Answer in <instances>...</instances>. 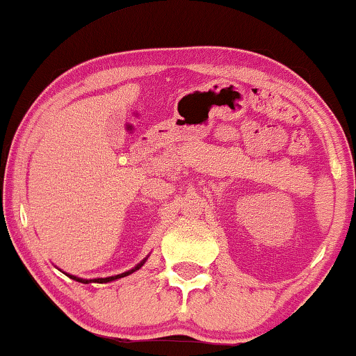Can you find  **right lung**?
<instances>
[{
	"label": "right lung",
	"mask_w": 356,
	"mask_h": 356,
	"mask_svg": "<svg viewBox=\"0 0 356 356\" xmlns=\"http://www.w3.org/2000/svg\"><path fill=\"white\" fill-rule=\"evenodd\" d=\"M143 266V262H140V264L135 267V269H131V270H129V272H124V274H118V275H112V277H105V279H92V280H87V279H79V277H76V275H69V277L71 279H74V280H77V282H82V284H89V282H99V284H104V282H111V280H115V279H120V277H125V275H129V274H131V272H135L137 269H140V267Z\"/></svg>",
	"instance_id": "right-lung-1"
}]
</instances>
